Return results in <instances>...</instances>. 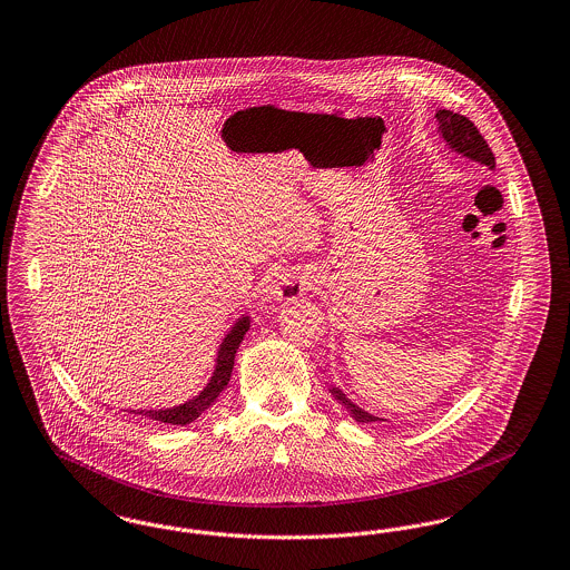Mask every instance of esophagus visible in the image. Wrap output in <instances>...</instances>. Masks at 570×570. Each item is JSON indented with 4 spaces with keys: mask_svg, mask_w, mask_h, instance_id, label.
Wrapping results in <instances>:
<instances>
[{
    "mask_svg": "<svg viewBox=\"0 0 570 570\" xmlns=\"http://www.w3.org/2000/svg\"><path fill=\"white\" fill-rule=\"evenodd\" d=\"M309 291V279L301 267H275L265 282L263 301L277 303V301H295Z\"/></svg>",
    "mask_w": 570,
    "mask_h": 570,
    "instance_id": "1",
    "label": "esophagus"
}]
</instances>
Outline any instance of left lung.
I'll use <instances>...</instances> for the list:
<instances>
[{
  "label": "left lung",
  "instance_id": "left-lung-1",
  "mask_svg": "<svg viewBox=\"0 0 570 570\" xmlns=\"http://www.w3.org/2000/svg\"><path fill=\"white\" fill-rule=\"evenodd\" d=\"M435 119L440 124V135L446 140L449 149L458 151L463 158H470L472 163L488 166L489 170L495 168V158H493V151L489 149L488 140L481 136L476 126L468 117H463L460 112H453V110L442 109L435 112ZM331 393L342 406L353 414L358 423L380 421L379 416L353 404L340 389H331Z\"/></svg>",
  "mask_w": 570,
  "mask_h": 570
}]
</instances>
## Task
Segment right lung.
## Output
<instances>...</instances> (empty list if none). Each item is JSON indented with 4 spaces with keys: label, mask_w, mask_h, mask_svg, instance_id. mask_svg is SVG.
Segmentation results:
<instances>
[{
    "label": "right lung",
    "mask_w": 570,
    "mask_h": 570,
    "mask_svg": "<svg viewBox=\"0 0 570 570\" xmlns=\"http://www.w3.org/2000/svg\"><path fill=\"white\" fill-rule=\"evenodd\" d=\"M247 328H249V318L244 316L228 331V335L222 340V346L217 351L214 376L194 400L181 404V406L166 407V410H130V412L145 416L147 421H156V423H164V425H188L194 419H198L207 407L216 402L217 395L228 384L230 374H233V365H235V354H237L239 344L244 342Z\"/></svg>",
    "instance_id": "right-lung-1"
}]
</instances>
